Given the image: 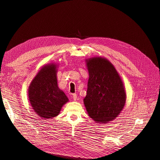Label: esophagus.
<instances>
[{"instance_id":"obj_1","label":"esophagus","mask_w":160,"mask_h":160,"mask_svg":"<svg viewBox=\"0 0 160 160\" xmlns=\"http://www.w3.org/2000/svg\"><path fill=\"white\" fill-rule=\"evenodd\" d=\"M72 99L74 101H76L77 99V95L76 94H72Z\"/></svg>"}]
</instances>
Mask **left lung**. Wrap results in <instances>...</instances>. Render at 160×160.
<instances>
[{
  "mask_svg": "<svg viewBox=\"0 0 160 160\" xmlns=\"http://www.w3.org/2000/svg\"><path fill=\"white\" fill-rule=\"evenodd\" d=\"M89 72L83 103L89 117L98 123L115 119L126 102L123 81L111 62L102 57L86 59Z\"/></svg>",
  "mask_w": 160,
  "mask_h": 160,
  "instance_id": "1",
  "label": "left lung"
}]
</instances>
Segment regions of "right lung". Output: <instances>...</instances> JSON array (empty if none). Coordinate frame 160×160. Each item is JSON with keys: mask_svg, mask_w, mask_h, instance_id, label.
Masks as SVG:
<instances>
[{"mask_svg": "<svg viewBox=\"0 0 160 160\" xmlns=\"http://www.w3.org/2000/svg\"><path fill=\"white\" fill-rule=\"evenodd\" d=\"M55 62L47 64L38 71L28 87V100L35 112L42 119H51L59 115L69 99L57 84Z\"/></svg>", "mask_w": 160, "mask_h": 160, "instance_id": "add662e5", "label": "right lung"}]
</instances>
